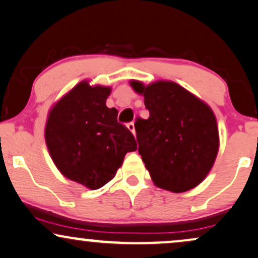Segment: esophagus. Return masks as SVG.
<instances>
[{"instance_id":"obj_1","label":"esophagus","mask_w":258,"mask_h":258,"mask_svg":"<svg viewBox=\"0 0 258 258\" xmlns=\"http://www.w3.org/2000/svg\"><path fill=\"white\" fill-rule=\"evenodd\" d=\"M127 128L130 130V131H131L133 135L136 136V128H135V122H128L127 123Z\"/></svg>"}]
</instances>
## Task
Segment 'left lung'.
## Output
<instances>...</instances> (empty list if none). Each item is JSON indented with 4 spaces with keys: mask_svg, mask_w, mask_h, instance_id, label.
Segmentation results:
<instances>
[{
    "mask_svg": "<svg viewBox=\"0 0 258 258\" xmlns=\"http://www.w3.org/2000/svg\"><path fill=\"white\" fill-rule=\"evenodd\" d=\"M130 85L144 95L150 112L135 126L139 154L154 185L174 194L196 187L210 172L219 149L211 107L173 81Z\"/></svg>",
    "mask_w": 258,
    "mask_h": 258,
    "instance_id": "obj_1",
    "label": "left lung"
}]
</instances>
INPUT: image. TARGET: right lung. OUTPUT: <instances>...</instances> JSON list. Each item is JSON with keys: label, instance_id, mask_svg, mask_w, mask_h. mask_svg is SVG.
<instances>
[{"label": "right lung", "instance_id": "add662e5", "mask_svg": "<svg viewBox=\"0 0 258 258\" xmlns=\"http://www.w3.org/2000/svg\"><path fill=\"white\" fill-rule=\"evenodd\" d=\"M108 86L79 82L49 109L44 128L47 149L68 179L98 190L114 178L135 137L118 122V111L106 106Z\"/></svg>", "mask_w": 258, "mask_h": 258}]
</instances>
